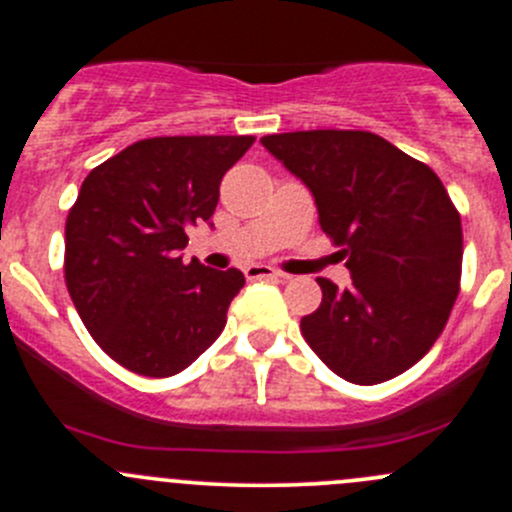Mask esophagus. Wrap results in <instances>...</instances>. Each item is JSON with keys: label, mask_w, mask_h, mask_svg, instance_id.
<instances>
[{"label": "esophagus", "mask_w": 512, "mask_h": 512, "mask_svg": "<svg viewBox=\"0 0 512 512\" xmlns=\"http://www.w3.org/2000/svg\"><path fill=\"white\" fill-rule=\"evenodd\" d=\"M245 277L247 280H282V277L287 275H282V272L272 270V267L267 265H250L245 267Z\"/></svg>", "instance_id": "34e87169"}]
</instances>
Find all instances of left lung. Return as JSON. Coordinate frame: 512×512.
<instances>
[{
    "label": "left lung",
    "mask_w": 512,
    "mask_h": 512,
    "mask_svg": "<svg viewBox=\"0 0 512 512\" xmlns=\"http://www.w3.org/2000/svg\"><path fill=\"white\" fill-rule=\"evenodd\" d=\"M314 195L319 225L342 247L352 285L319 277L322 304L302 337L337 376L371 386L433 347L461 289V215L438 175L369 131L262 138Z\"/></svg>",
    "instance_id": "obj_1"
}]
</instances>
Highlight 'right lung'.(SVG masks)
I'll use <instances>...</instances> for the list:
<instances>
[{"label":"right lung","instance_id":"1","mask_svg":"<svg viewBox=\"0 0 512 512\" xmlns=\"http://www.w3.org/2000/svg\"><path fill=\"white\" fill-rule=\"evenodd\" d=\"M255 136H158L86 175L66 218L64 277L94 342L128 371L165 379L225 329L240 270L188 265L185 230L210 220L220 180Z\"/></svg>","mask_w":512,"mask_h":512}]
</instances>
